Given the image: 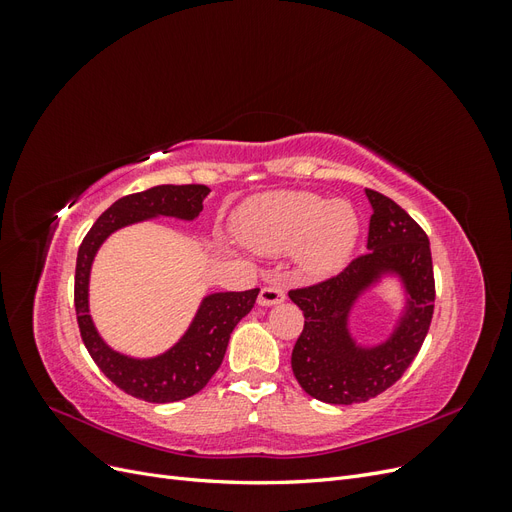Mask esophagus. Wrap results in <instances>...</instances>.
Returning a JSON list of instances; mask_svg holds the SVG:
<instances>
[{
	"mask_svg": "<svg viewBox=\"0 0 512 512\" xmlns=\"http://www.w3.org/2000/svg\"><path fill=\"white\" fill-rule=\"evenodd\" d=\"M284 299H286V292L282 286H265L258 294V305L271 307V305L282 303Z\"/></svg>",
	"mask_w": 512,
	"mask_h": 512,
	"instance_id": "obj_1",
	"label": "esophagus"
}]
</instances>
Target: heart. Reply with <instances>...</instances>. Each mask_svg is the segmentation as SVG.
<instances>
[{
  "label": "heart",
  "instance_id": "heart-1",
  "mask_svg": "<svg viewBox=\"0 0 512 512\" xmlns=\"http://www.w3.org/2000/svg\"><path fill=\"white\" fill-rule=\"evenodd\" d=\"M239 239L260 254H286L303 273L324 277L348 265L361 237V215L350 200L280 190L247 198L235 213Z\"/></svg>",
  "mask_w": 512,
  "mask_h": 512
}]
</instances>
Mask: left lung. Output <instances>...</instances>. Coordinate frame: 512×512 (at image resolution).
<instances>
[{"mask_svg":"<svg viewBox=\"0 0 512 512\" xmlns=\"http://www.w3.org/2000/svg\"><path fill=\"white\" fill-rule=\"evenodd\" d=\"M371 205L367 254L331 280L290 290L305 316L292 350V374L324 404L350 406L393 386L421 350L433 316L436 286L429 239L395 200L365 190ZM397 279L402 307L392 333L378 345L351 335L349 316L367 291Z\"/></svg>","mask_w":512,"mask_h":512,"instance_id":"1","label":"left lung"}]
</instances>
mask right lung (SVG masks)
Wrapping results in <instances>:
<instances>
[{"instance_id":"right-lung-1","label":"right lung","mask_w":512,"mask_h":512,"mask_svg":"<svg viewBox=\"0 0 512 512\" xmlns=\"http://www.w3.org/2000/svg\"><path fill=\"white\" fill-rule=\"evenodd\" d=\"M207 185H156L145 192L119 198L108 207L79 247L74 275V307L83 344L102 374L128 395L170 404L196 395L220 369L232 329L250 314L260 288L245 292H211L200 301L190 327L162 354L138 359L113 350L98 333L89 314V275L102 243L132 224L156 218L192 222L203 211Z\"/></svg>"}]
</instances>
